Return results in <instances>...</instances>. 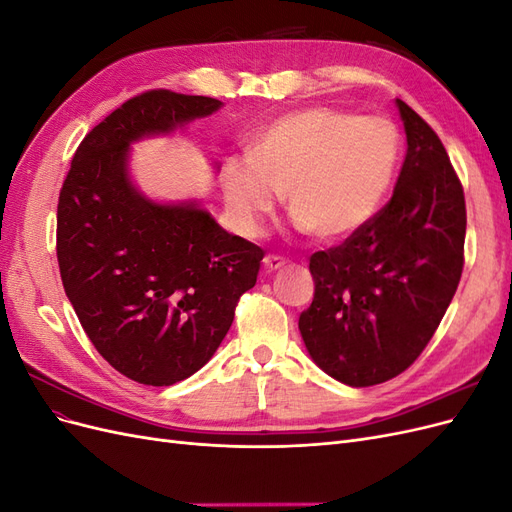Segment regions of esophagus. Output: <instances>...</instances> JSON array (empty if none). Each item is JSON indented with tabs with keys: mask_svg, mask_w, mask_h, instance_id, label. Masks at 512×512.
<instances>
[{
	"mask_svg": "<svg viewBox=\"0 0 512 512\" xmlns=\"http://www.w3.org/2000/svg\"><path fill=\"white\" fill-rule=\"evenodd\" d=\"M262 262H265V269L267 271H277V269H282L286 265V258L269 254V256H265V260H262Z\"/></svg>",
	"mask_w": 512,
	"mask_h": 512,
	"instance_id": "obj_1",
	"label": "esophagus"
}]
</instances>
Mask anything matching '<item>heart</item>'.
I'll list each match as a JSON object with an SVG mask.
<instances>
[{
	"mask_svg": "<svg viewBox=\"0 0 512 512\" xmlns=\"http://www.w3.org/2000/svg\"><path fill=\"white\" fill-rule=\"evenodd\" d=\"M401 136L384 117H359L316 106L256 132L250 153L222 168V192L235 224L258 235L280 192L297 222L320 239L363 228L397 175Z\"/></svg>",
	"mask_w": 512,
	"mask_h": 512,
	"instance_id": "obj_1",
	"label": "heart"
}]
</instances>
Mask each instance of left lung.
Segmentation results:
<instances>
[{
  "label": "left lung",
  "instance_id": "8db88e82",
  "mask_svg": "<svg viewBox=\"0 0 512 512\" xmlns=\"http://www.w3.org/2000/svg\"><path fill=\"white\" fill-rule=\"evenodd\" d=\"M408 151L395 190L374 218L309 258L316 292L299 318L314 363L348 386L406 371L436 333L463 271L466 198L448 153L397 100Z\"/></svg>",
  "mask_w": 512,
  "mask_h": 512
}]
</instances>
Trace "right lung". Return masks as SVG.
<instances>
[{
	"label": "right lung",
	"mask_w": 512,
	"mask_h": 512,
	"mask_svg": "<svg viewBox=\"0 0 512 512\" xmlns=\"http://www.w3.org/2000/svg\"><path fill=\"white\" fill-rule=\"evenodd\" d=\"M220 106L168 89L123 102L83 138L59 192L57 262L68 299L104 361L147 386L181 382L211 359L265 256L196 200L156 203L128 173L132 143Z\"/></svg>",
	"instance_id": "add662e5"
}]
</instances>
